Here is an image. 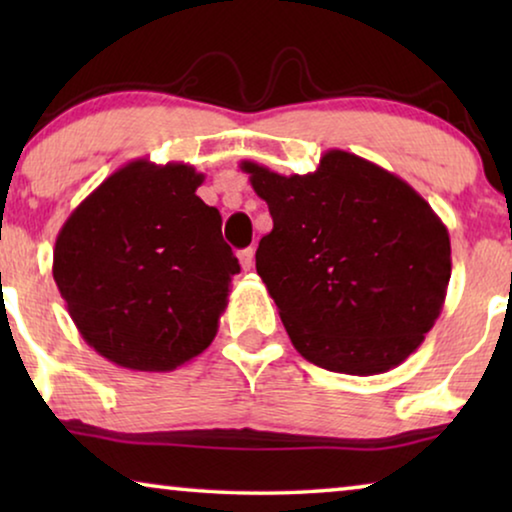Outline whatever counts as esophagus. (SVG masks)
<instances>
[{"label":"esophagus","mask_w":512,"mask_h":512,"mask_svg":"<svg viewBox=\"0 0 512 512\" xmlns=\"http://www.w3.org/2000/svg\"><path fill=\"white\" fill-rule=\"evenodd\" d=\"M237 258H240L242 270H251V268H254V247L242 249L240 254H237Z\"/></svg>","instance_id":"obj_1"}]
</instances>
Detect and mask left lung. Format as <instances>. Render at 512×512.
<instances>
[{
    "label": "left lung",
    "mask_w": 512,
    "mask_h": 512,
    "mask_svg": "<svg viewBox=\"0 0 512 512\" xmlns=\"http://www.w3.org/2000/svg\"><path fill=\"white\" fill-rule=\"evenodd\" d=\"M272 230L256 272L286 333L314 366L377 375L424 342L450 284V235L401 177L333 149L307 174L244 160Z\"/></svg>",
    "instance_id": "8db88e82"
}]
</instances>
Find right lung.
Instances as JSON below:
<instances>
[{"label": "right lung", "mask_w": 512, "mask_h": 512, "mask_svg": "<svg viewBox=\"0 0 512 512\" xmlns=\"http://www.w3.org/2000/svg\"><path fill=\"white\" fill-rule=\"evenodd\" d=\"M193 165L132 160L60 228L53 279L81 338L130 370L165 373L212 345L240 263Z\"/></svg>", "instance_id": "right-lung-1"}]
</instances>
